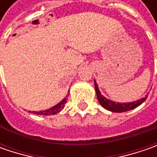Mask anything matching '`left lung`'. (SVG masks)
<instances>
[{
  "instance_id": "left-lung-1",
  "label": "left lung",
  "mask_w": 157,
  "mask_h": 157,
  "mask_svg": "<svg viewBox=\"0 0 157 157\" xmlns=\"http://www.w3.org/2000/svg\"><path fill=\"white\" fill-rule=\"evenodd\" d=\"M94 86H95L97 98H98V100L100 103V105L105 109L111 112H114V113H123V112L132 110V109L137 107L138 105H141L142 103H143L147 99V97H144L141 100H136V101L131 102V103H115L112 100H106L105 97L100 94V92L98 89V85L95 81H94Z\"/></svg>"
}]
</instances>
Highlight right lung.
I'll return each instance as SVG.
<instances>
[{"label": "right lung", "instance_id": "obj_1", "mask_svg": "<svg viewBox=\"0 0 157 157\" xmlns=\"http://www.w3.org/2000/svg\"><path fill=\"white\" fill-rule=\"evenodd\" d=\"M68 94H69V91H68ZM68 96H66L64 99H63L61 102H59L57 105L52 106V108L48 109V110H45V111H40V112H35L33 111V113H36V114H41V115H51V114H56L57 113L61 111L64 106V104L66 103V100H68L67 98Z\"/></svg>", "mask_w": 157, "mask_h": 157}]
</instances>
